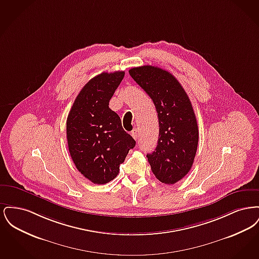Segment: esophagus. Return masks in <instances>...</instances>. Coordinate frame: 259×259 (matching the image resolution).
Listing matches in <instances>:
<instances>
[{"instance_id":"1","label":"esophagus","mask_w":259,"mask_h":259,"mask_svg":"<svg viewBox=\"0 0 259 259\" xmlns=\"http://www.w3.org/2000/svg\"><path fill=\"white\" fill-rule=\"evenodd\" d=\"M131 135H132V137H133L135 140H138V136H139V134H138L137 129H134V130L131 132Z\"/></svg>"}]
</instances>
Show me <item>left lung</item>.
I'll list each match as a JSON object with an SVG mask.
<instances>
[{"label":"left lung","mask_w":259,"mask_h":259,"mask_svg":"<svg viewBox=\"0 0 259 259\" xmlns=\"http://www.w3.org/2000/svg\"><path fill=\"white\" fill-rule=\"evenodd\" d=\"M129 74L151 98L158 115L159 137L155 151L147 155L153 175L174 185L192 167L197 150V120L191 102L178 79L154 66H141Z\"/></svg>","instance_id":"left-lung-1"}]
</instances>
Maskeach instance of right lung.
<instances>
[{
  "label": "right lung",
  "instance_id": "1",
  "mask_svg": "<svg viewBox=\"0 0 259 259\" xmlns=\"http://www.w3.org/2000/svg\"><path fill=\"white\" fill-rule=\"evenodd\" d=\"M124 72L102 73L91 78L76 96L67 118V141L76 169L91 183L105 185L119 172L135 140L109 108Z\"/></svg>",
  "mask_w": 259,
  "mask_h": 259
}]
</instances>
